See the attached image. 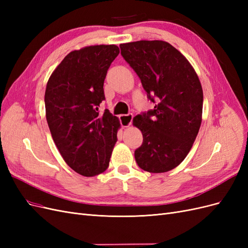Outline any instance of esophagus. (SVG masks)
Here are the masks:
<instances>
[{"label": "esophagus", "instance_id": "34e87169", "mask_svg": "<svg viewBox=\"0 0 248 248\" xmlns=\"http://www.w3.org/2000/svg\"><path fill=\"white\" fill-rule=\"evenodd\" d=\"M132 118H133L132 114L120 116V122H121L122 127H129L132 122Z\"/></svg>", "mask_w": 248, "mask_h": 248}]
</instances>
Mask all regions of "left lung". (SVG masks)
I'll use <instances>...</instances> for the list:
<instances>
[{
  "mask_svg": "<svg viewBox=\"0 0 248 248\" xmlns=\"http://www.w3.org/2000/svg\"><path fill=\"white\" fill-rule=\"evenodd\" d=\"M121 55L137 72L153 110L133 118L142 133L134 157L149 172L177 168L189 153L199 133L202 89L196 70L181 52L162 40L120 44Z\"/></svg>",
  "mask_w": 248,
  "mask_h": 248,
  "instance_id": "obj_1",
  "label": "left lung"
}]
</instances>
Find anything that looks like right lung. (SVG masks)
Listing matches in <instances>:
<instances>
[{"label":"right lung","instance_id":"obj_1","mask_svg":"<svg viewBox=\"0 0 248 248\" xmlns=\"http://www.w3.org/2000/svg\"><path fill=\"white\" fill-rule=\"evenodd\" d=\"M115 44L72 50L48 78L44 102L52 140L63 159L78 174L94 177L108 168L120 128L108 109L99 114L106 99L103 82L119 55Z\"/></svg>","mask_w":248,"mask_h":248}]
</instances>
